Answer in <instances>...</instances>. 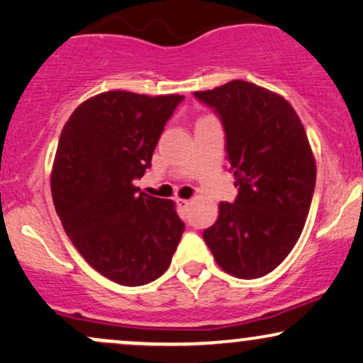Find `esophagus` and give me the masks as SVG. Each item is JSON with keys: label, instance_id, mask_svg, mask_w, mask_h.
I'll return each instance as SVG.
<instances>
[{"label": "esophagus", "instance_id": "1", "mask_svg": "<svg viewBox=\"0 0 363 363\" xmlns=\"http://www.w3.org/2000/svg\"><path fill=\"white\" fill-rule=\"evenodd\" d=\"M177 205L180 208H189L190 207V200L186 199H177Z\"/></svg>", "mask_w": 363, "mask_h": 363}]
</instances>
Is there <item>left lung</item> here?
Masks as SVG:
<instances>
[{
	"instance_id": "obj_1",
	"label": "left lung",
	"mask_w": 363,
	"mask_h": 363,
	"mask_svg": "<svg viewBox=\"0 0 363 363\" xmlns=\"http://www.w3.org/2000/svg\"><path fill=\"white\" fill-rule=\"evenodd\" d=\"M195 97L220 114L239 186L203 240L230 276H266L296 245L310 212L316 161L306 131L283 96L252 82L230 80Z\"/></svg>"
}]
</instances>
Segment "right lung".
Listing matches in <instances>:
<instances>
[{
	"mask_svg": "<svg viewBox=\"0 0 363 363\" xmlns=\"http://www.w3.org/2000/svg\"><path fill=\"white\" fill-rule=\"evenodd\" d=\"M182 101L178 94L101 92L62 129L50 174L57 216L80 256L118 284L158 279L185 230L173 200L140 194L133 183L151 167Z\"/></svg>",
	"mask_w": 363,
	"mask_h": 363,
	"instance_id": "obj_1",
	"label": "right lung"
}]
</instances>
